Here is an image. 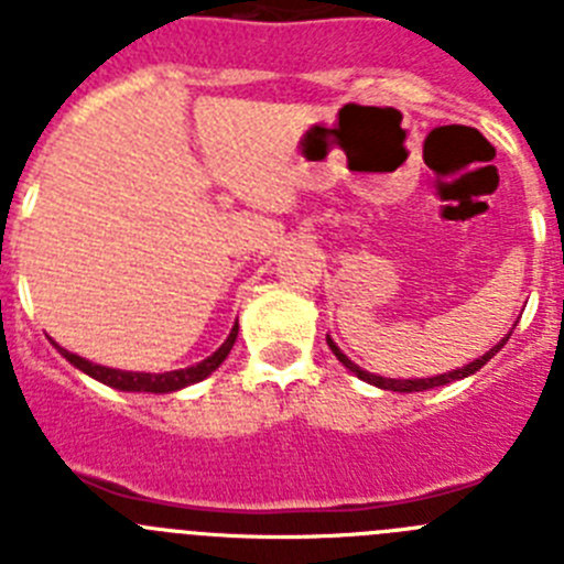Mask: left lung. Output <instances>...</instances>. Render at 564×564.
Wrapping results in <instances>:
<instances>
[{
  "mask_svg": "<svg viewBox=\"0 0 564 564\" xmlns=\"http://www.w3.org/2000/svg\"><path fill=\"white\" fill-rule=\"evenodd\" d=\"M508 336H511V330H508ZM508 336L502 338V341H497L495 347H491V350L486 352V356L475 358V361L466 364V367H460V370L443 372V376H432V378H383V376H372V372L361 370L358 364H352L350 358L344 356V352L338 350L336 341H333L330 336H327V344H330L333 356H336L338 361H341L344 367H347V370L352 372V376H358V378H361V381L372 383V387H378V390H390V392H423V390H435V387H443V383H452V381H460V378L475 376V372L480 370V367L488 361V358H495L497 352H500V347L508 341Z\"/></svg>",
  "mask_w": 564,
  "mask_h": 564,
  "instance_id": "1",
  "label": "left lung"
}]
</instances>
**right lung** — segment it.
Listing matches in <instances>:
<instances>
[{"instance_id": "add662e5", "label": "right lung", "mask_w": 564, "mask_h": 564, "mask_svg": "<svg viewBox=\"0 0 564 564\" xmlns=\"http://www.w3.org/2000/svg\"><path fill=\"white\" fill-rule=\"evenodd\" d=\"M237 330L239 327L234 325L231 333H228L226 341L220 344V350L212 352L208 358H203L200 364H194V367H186V370H169V372H127V370H112V367H101V364H93L87 361V358L76 356V352L64 350V347H58L56 350L62 352L64 358H67L73 367H78L82 372H87L89 378H96V381L107 383V387H112V390H121V392H154V395H163V392H177L183 390V387H188V383H197L203 381V378L212 376L217 367H220L223 361L228 358V352H231L234 341H237Z\"/></svg>"}]
</instances>
